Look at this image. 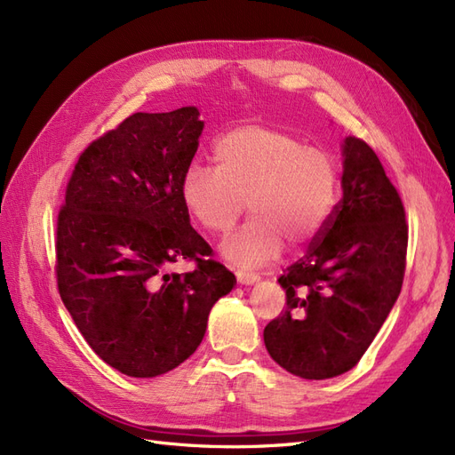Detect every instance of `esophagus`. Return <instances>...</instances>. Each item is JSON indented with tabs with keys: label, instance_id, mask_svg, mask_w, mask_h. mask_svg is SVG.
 Instances as JSON below:
<instances>
[{
	"label": "esophagus",
	"instance_id": "obj_1",
	"mask_svg": "<svg viewBox=\"0 0 455 455\" xmlns=\"http://www.w3.org/2000/svg\"><path fill=\"white\" fill-rule=\"evenodd\" d=\"M237 281L241 284H254L259 281V275L254 273V271H237Z\"/></svg>",
	"mask_w": 455,
	"mask_h": 455
}]
</instances>
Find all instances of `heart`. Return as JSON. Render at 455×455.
<instances>
[{"label":"heart","instance_id":"b5f03b06","mask_svg":"<svg viewBox=\"0 0 455 455\" xmlns=\"http://www.w3.org/2000/svg\"><path fill=\"white\" fill-rule=\"evenodd\" d=\"M218 167L191 163L180 194L196 222L226 235L249 201L251 222L229 237L222 252L241 267L275 259L283 243L304 249L328 224L338 201L336 159L298 136L271 127H241L216 142Z\"/></svg>","mask_w":455,"mask_h":455}]
</instances>
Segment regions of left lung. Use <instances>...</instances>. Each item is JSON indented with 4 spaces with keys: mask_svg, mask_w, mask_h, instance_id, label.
<instances>
[{
    "mask_svg": "<svg viewBox=\"0 0 455 455\" xmlns=\"http://www.w3.org/2000/svg\"><path fill=\"white\" fill-rule=\"evenodd\" d=\"M343 197L279 284L286 309L264 330L271 359L304 379L361 361L401 294L408 224L401 196L364 140H343Z\"/></svg>",
    "mask_w": 455,
    "mask_h": 455,
    "instance_id": "left-lung-1",
    "label": "left lung"
}]
</instances>
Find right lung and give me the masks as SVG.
I'll list each match as a JSON object with an SVG mask.
<instances>
[{
    "instance_id": "obj_1",
    "label": "right lung",
    "mask_w": 455,
    "mask_h": 455,
    "mask_svg": "<svg viewBox=\"0 0 455 455\" xmlns=\"http://www.w3.org/2000/svg\"><path fill=\"white\" fill-rule=\"evenodd\" d=\"M204 123L186 106L132 114L79 156L57 220V284L91 349L131 378L194 355L209 313L235 286L191 228L180 184ZM178 259L189 274H169Z\"/></svg>"
}]
</instances>
